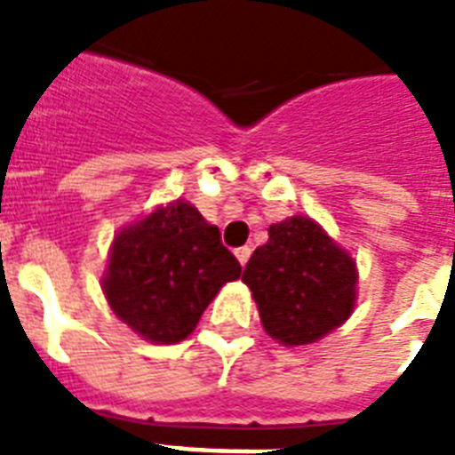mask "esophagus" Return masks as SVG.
I'll use <instances>...</instances> for the list:
<instances>
[{
	"label": "esophagus",
	"instance_id": "1",
	"mask_svg": "<svg viewBox=\"0 0 455 455\" xmlns=\"http://www.w3.org/2000/svg\"><path fill=\"white\" fill-rule=\"evenodd\" d=\"M234 252H235V259H238V262H241V267H245V264H248L250 252H252V250H250L248 245H243V248H235Z\"/></svg>",
	"mask_w": 455,
	"mask_h": 455
}]
</instances>
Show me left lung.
<instances>
[{
    "instance_id": "obj_1",
    "label": "left lung",
    "mask_w": 455,
    "mask_h": 455,
    "mask_svg": "<svg viewBox=\"0 0 455 455\" xmlns=\"http://www.w3.org/2000/svg\"><path fill=\"white\" fill-rule=\"evenodd\" d=\"M356 278L352 257L302 214L271 224L269 241L243 271L264 331L285 347L316 342L345 323L356 302Z\"/></svg>"
}]
</instances>
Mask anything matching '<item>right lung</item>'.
<instances>
[{
    "label": "right lung",
    "mask_w": 455,
    "mask_h": 455,
    "mask_svg": "<svg viewBox=\"0 0 455 455\" xmlns=\"http://www.w3.org/2000/svg\"><path fill=\"white\" fill-rule=\"evenodd\" d=\"M241 264L220 228L184 200L157 207L113 241L103 292L110 309L141 338L174 345L188 338L220 288Z\"/></svg>",
    "instance_id": "1"
}]
</instances>
